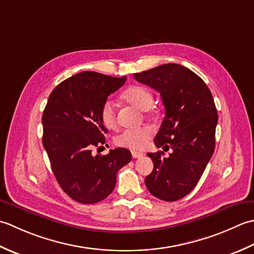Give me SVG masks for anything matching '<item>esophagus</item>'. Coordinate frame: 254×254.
I'll return each mask as SVG.
<instances>
[{
	"label": "esophagus",
	"mask_w": 254,
	"mask_h": 254,
	"mask_svg": "<svg viewBox=\"0 0 254 254\" xmlns=\"http://www.w3.org/2000/svg\"><path fill=\"white\" fill-rule=\"evenodd\" d=\"M131 156L133 159H138V158H141L143 156V153L141 152H137V151H132L131 152Z\"/></svg>",
	"instance_id": "esophagus-1"
}]
</instances>
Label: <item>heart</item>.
I'll use <instances>...</instances> for the list:
<instances>
[{"label": "heart", "instance_id": "b5f03b06", "mask_svg": "<svg viewBox=\"0 0 254 254\" xmlns=\"http://www.w3.org/2000/svg\"><path fill=\"white\" fill-rule=\"evenodd\" d=\"M123 98L141 111H147L153 103V95L149 89L142 85H132L123 93ZM101 121L107 128H115L116 114L113 102L107 100L101 107ZM153 130L151 127L142 126L137 128L124 129L115 138L118 146L129 148L131 150H142L148 144L152 137Z\"/></svg>", "mask_w": 254, "mask_h": 254}]
</instances>
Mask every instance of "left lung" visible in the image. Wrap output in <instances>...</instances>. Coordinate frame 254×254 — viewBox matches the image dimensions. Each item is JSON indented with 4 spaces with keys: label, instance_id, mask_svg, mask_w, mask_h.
Segmentation results:
<instances>
[{
    "label": "left lung",
    "instance_id": "obj_1",
    "mask_svg": "<svg viewBox=\"0 0 254 254\" xmlns=\"http://www.w3.org/2000/svg\"><path fill=\"white\" fill-rule=\"evenodd\" d=\"M134 79L160 93L165 116L154 143L164 151L147 153L153 170L144 179L156 197L174 201L192 190L204 173L215 150L218 115L205 82L193 71L177 64L134 73Z\"/></svg>",
    "mask_w": 254,
    "mask_h": 254
}]
</instances>
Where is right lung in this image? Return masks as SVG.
I'll list each match as a JSON object with an SVG mask.
<instances>
[{
	"instance_id": "add662e5",
	"label": "right lung",
	"mask_w": 254,
	"mask_h": 254,
	"mask_svg": "<svg viewBox=\"0 0 254 254\" xmlns=\"http://www.w3.org/2000/svg\"><path fill=\"white\" fill-rule=\"evenodd\" d=\"M126 79L84 71L62 81L49 95L43 114V144L61 189L79 203L106 198L115 188L118 170L131 160L125 148L105 156L92 153L105 143L103 103Z\"/></svg>"
}]
</instances>
